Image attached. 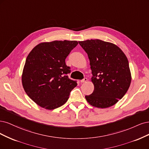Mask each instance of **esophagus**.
Instances as JSON below:
<instances>
[{
	"instance_id": "34e87169",
	"label": "esophagus",
	"mask_w": 149,
	"mask_h": 149,
	"mask_svg": "<svg viewBox=\"0 0 149 149\" xmlns=\"http://www.w3.org/2000/svg\"><path fill=\"white\" fill-rule=\"evenodd\" d=\"M87 81V78H84V79L80 80V82L81 83H84V82H86V81Z\"/></svg>"
}]
</instances>
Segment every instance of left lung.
Returning <instances> with one entry per match:
<instances>
[{"instance_id": "1", "label": "left lung", "mask_w": 149, "mask_h": 149, "mask_svg": "<svg viewBox=\"0 0 149 149\" xmlns=\"http://www.w3.org/2000/svg\"><path fill=\"white\" fill-rule=\"evenodd\" d=\"M90 61L94 90L86 95L93 107L107 108L116 104L128 90L131 82L129 62L116 45L100 40L79 41Z\"/></svg>"}]
</instances>
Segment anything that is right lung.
I'll list each match as a JSON object with an SVG mask.
<instances>
[{"instance_id": "add662e5", "label": "right lung", "mask_w": 149, "mask_h": 149, "mask_svg": "<svg viewBox=\"0 0 149 149\" xmlns=\"http://www.w3.org/2000/svg\"><path fill=\"white\" fill-rule=\"evenodd\" d=\"M77 41L41 42L28 55L22 75L26 93L40 107L52 110L61 107L77 84L68 78L65 60Z\"/></svg>"}]
</instances>
